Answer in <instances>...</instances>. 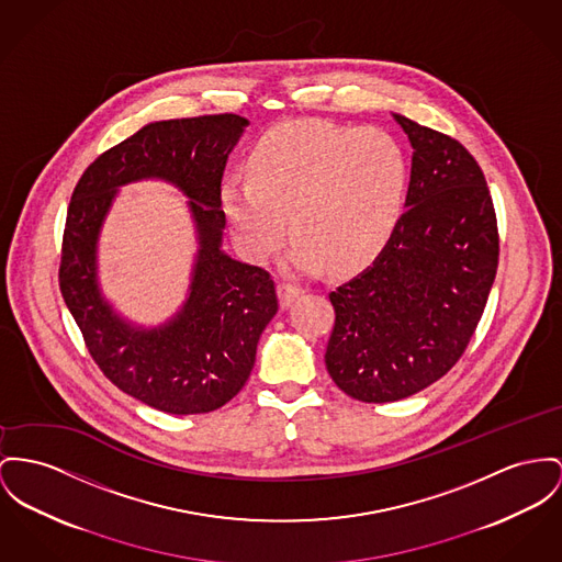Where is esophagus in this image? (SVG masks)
I'll use <instances>...</instances> for the list:
<instances>
[{
  "mask_svg": "<svg viewBox=\"0 0 562 562\" xmlns=\"http://www.w3.org/2000/svg\"><path fill=\"white\" fill-rule=\"evenodd\" d=\"M277 294H279V300H281V306L285 308V306H290L294 299L300 294L299 285H294V283H288V281H281L279 285H277Z\"/></svg>",
  "mask_w": 562,
  "mask_h": 562,
  "instance_id": "1",
  "label": "esophagus"
}]
</instances>
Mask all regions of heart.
<instances>
[{
  "instance_id": "heart-1",
  "label": "heart",
  "mask_w": 562,
  "mask_h": 562,
  "mask_svg": "<svg viewBox=\"0 0 562 562\" xmlns=\"http://www.w3.org/2000/svg\"><path fill=\"white\" fill-rule=\"evenodd\" d=\"M249 183L222 188L236 243L262 262L296 238L290 262L353 272L373 262L401 220L409 159L379 127L290 121L266 132L249 157Z\"/></svg>"
}]
</instances>
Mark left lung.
<instances>
[{
	"label": "left lung",
	"instance_id": "left-lung-1",
	"mask_svg": "<svg viewBox=\"0 0 562 562\" xmlns=\"http://www.w3.org/2000/svg\"><path fill=\"white\" fill-rule=\"evenodd\" d=\"M413 147L407 211L387 245L328 299L326 369L362 403H394L460 360L498 266V225L475 157L456 138L394 114Z\"/></svg>",
	"mask_w": 562,
	"mask_h": 562
}]
</instances>
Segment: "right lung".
Instances as JSON below:
<instances>
[{
    "mask_svg": "<svg viewBox=\"0 0 562 562\" xmlns=\"http://www.w3.org/2000/svg\"><path fill=\"white\" fill-rule=\"evenodd\" d=\"M247 123L232 113L150 123L87 166L68 206L61 296L104 376L159 412L224 407L247 383L260 335L279 311L270 272L220 249L225 159ZM147 176L172 180L192 198L201 254L180 317L166 329L140 334L113 316L97 292L94 240L113 189Z\"/></svg>",
    "mask_w": 562,
    "mask_h": 562,
    "instance_id": "obj_1",
    "label": "right lung"
}]
</instances>
